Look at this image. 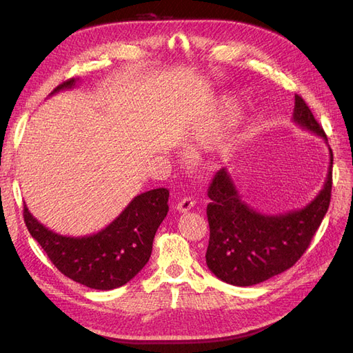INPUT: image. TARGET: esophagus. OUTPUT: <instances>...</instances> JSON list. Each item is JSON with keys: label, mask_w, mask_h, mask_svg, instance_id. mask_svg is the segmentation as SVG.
I'll return each mask as SVG.
<instances>
[{"label": "esophagus", "mask_w": 353, "mask_h": 353, "mask_svg": "<svg viewBox=\"0 0 353 353\" xmlns=\"http://www.w3.org/2000/svg\"><path fill=\"white\" fill-rule=\"evenodd\" d=\"M194 205H196V201H194L193 199L185 197V199L179 200V201L176 203V210H178V212H181V213H185V212H188V210L193 209V208H194Z\"/></svg>", "instance_id": "esophagus-1"}]
</instances>
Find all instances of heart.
<instances>
[{
    "mask_svg": "<svg viewBox=\"0 0 353 353\" xmlns=\"http://www.w3.org/2000/svg\"><path fill=\"white\" fill-rule=\"evenodd\" d=\"M225 108H230V104L225 101Z\"/></svg>",
    "mask_w": 353,
    "mask_h": 353,
    "instance_id": "obj_1",
    "label": "heart"
}]
</instances>
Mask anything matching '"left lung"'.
Returning <instances> with one entry per match:
<instances>
[{
  "mask_svg": "<svg viewBox=\"0 0 353 353\" xmlns=\"http://www.w3.org/2000/svg\"><path fill=\"white\" fill-rule=\"evenodd\" d=\"M293 122L327 141L323 126L301 95H294ZM324 187L302 209L280 215H265L241 200L225 168L218 170L208 190L206 213L210 239L206 252L208 268L219 280L248 287L279 275L301 259L330 206L333 184V152Z\"/></svg>",
  "mask_w": 353,
  "mask_h": 353,
  "instance_id": "left-lung-1",
  "label": "left lung"
}]
</instances>
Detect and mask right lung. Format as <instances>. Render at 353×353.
<instances>
[{"label":"right lung","mask_w":353,"mask_h":353,"mask_svg":"<svg viewBox=\"0 0 353 353\" xmlns=\"http://www.w3.org/2000/svg\"><path fill=\"white\" fill-rule=\"evenodd\" d=\"M78 81L60 83L51 95L73 88ZM168 199L166 188L138 194L108 227L83 237L48 230L26 205L23 218L30 236L61 274L95 290H112L131 281L150 259L156 231L169 210Z\"/></svg>","instance_id":"add662e5"}]
</instances>
